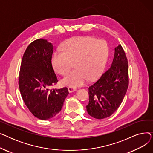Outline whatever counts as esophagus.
<instances>
[{
  "instance_id": "esophagus-1",
  "label": "esophagus",
  "mask_w": 153,
  "mask_h": 153,
  "mask_svg": "<svg viewBox=\"0 0 153 153\" xmlns=\"http://www.w3.org/2000/svg\"><path fill=\"white\" fill-rule=\"evenodd\" d=\"M68 91L69 92H74L76 91H77V89L75 87H68Z\"/></svg>"
}]
</instances>
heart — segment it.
Wrapping results in <instances>:
<instances>
[{
	"instance_id": "b5f03b06",
	"label": "heart",
	"mask_w": 153,
	"mask_h": 153,
	"mask_svg": "<svg viewBox=\"0 0 153 153\" xmlns=\"http://www.w3.org/2000/svg\"><path fill=\"white\" fill-rule=\"evenodd\" d=\"M63 50L54 53L53 65L59 74L65 76L74 63L76 69L62 80L64 85L72 87L97 77L105 67L108 54L105 41L91 37L71 38L64 43Z\"/></svg>"
}]
</instances>
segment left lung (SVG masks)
<instances>
[{"label": "left lung", "mask_w": 153, "mask_h": 153, "mask_svg": "<svg viewBox=\"0 0 153 153\" xmlns=\"http://www.w3.org/2000/svg\"><path fill=\"white\" fill-rule=\"evenodd\" d=\"M128 61L122 46L115 48L110 67L88 88L89 102L86 106L91 117L103 119L110 117L120 107L128 87Z\"/></svg>", "instance_id": "1"}]
</instances>
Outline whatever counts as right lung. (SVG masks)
<instances>
[{"mask_svg": "<svg viewBox=\"0 0 153 153\" xmlns=\"http://www.w3.org/2000/svg\"><path fill=\"white\" fill-rule=\"evenodd\" d=\"M53 48L45 39L31 43L23 54L19 74L23 102L32 114L42 120L57 115L69 94L67 87L51 89L58 81L51 63Z\"/></svg>", "mask_w": 153, "mask_h": 153, "instance_id": "1", "label": "right lung"}]
</instances>
